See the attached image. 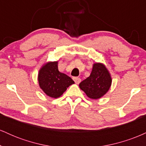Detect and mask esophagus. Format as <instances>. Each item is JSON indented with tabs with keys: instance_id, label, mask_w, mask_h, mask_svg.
<instances>
[{
	"instance_id": "1",
	"label": "esophagus",
	"mask_w": 146,
	"mask_h": 146,
	"mask_svg": "<svg viewBox=\"0 0 146 146\" xmlns=\"http://www.w3.org/2000/svg\"><path fill=\"white\" fill-rule=\"evenodd\" d=\"M73 80H74L75 84H80V82H81V79L79 78H73Z\"/></svg>"
}]
</instances>
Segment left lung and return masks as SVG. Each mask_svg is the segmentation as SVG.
Listing matches in <instances>:
<instances>
[{"label":"left lung","instance_id":"left-lung-1","mask_svg":"<svg viewBox=\"0 0 146 146\" xmlns=\"http://www.w3.org/2000/svg\"><path fill=\"white\" fill-rule=\"evenodd\" d=\"M111 84V75L105 65L96 62L93 64L90 76L80 82L79 86L88 98L98 100L108 91Z\"/></svg>","mask_w":146,"mask_h":146}]
</instances>
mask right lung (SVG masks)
Returning <instances> with one entry per match:
<instances>
[{
  "instance_id": "1",
  "label": "right lung",
  "mask_w": 146,
  "mask_h": 146,
  "mask_svg": "<svg viewBox=\"0 0 146 146\" xmlns=\"http://www.w3.org/2000/svg\"><path fill=\"white\" fill-rule=\"evenodd\" d=\"M58 61L48 62L40 68L38 80L40 88L52 98H58L62 95L74 81L67 75L58 70Z\"/></svg>"
}]
</instances>
